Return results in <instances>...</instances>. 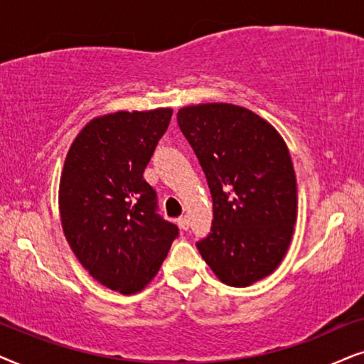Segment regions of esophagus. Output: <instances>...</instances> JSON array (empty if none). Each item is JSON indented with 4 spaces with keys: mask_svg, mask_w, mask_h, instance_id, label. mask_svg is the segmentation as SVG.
<instances>
[{
    "mask_svg": "<svg viewBox=\"0 0 364 364\" xmlns=\"http://www.w3.org/2000/svg\"><path fill=\"white\" fill-rule=\"evenodd\" d=\"M178 225H179V228H181L183 231H188V230H190V218H188L186 215L181 216V218H178Z\"/></svg>",
    "mask_w": 364,
    "mask_h": 364,
    "instance_id": "34e87169",
    "label": "esophagus"
}]
</instances>
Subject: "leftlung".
<instances>
[{"mask_svg": "<svg viewBox=\"0 0 364 364\" xmlns=\"http://www.w3.org/2000/svg\"><path fill=\"white\" fill-rule=\"evenodd\" d=\"M178 124L213 198L211 232L198 251L228 287H250L278 268L291 243L298 193L287 143L236 105L186 106Z\"/></svg>", "mask_w": 364, "mask_h": 364, "instance_id": "obj_1", "label": "left lung"}]
</instances>
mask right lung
<instances>
[{"instance_id": "1", "label": "right lung", "mask_w": 364, "mask_h": 364, "mask_svg": "<svg viewBox=\"0 0 364 364\" xmlns=\"http://www.w3.org/2000/svg\"><path fill=\"white\" fill-rule=\"evenodd\" d=\"M171 114L158 108L98 116L66 154L58 196L63 231L83 268L113 291H141L178 236L143 178Z\"/></svg>"}]
</instances>
